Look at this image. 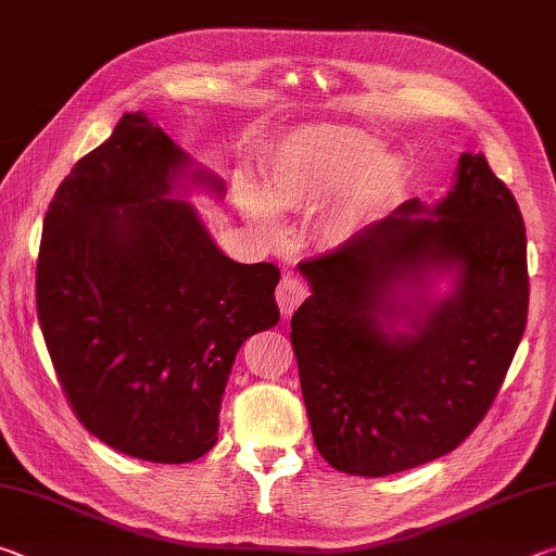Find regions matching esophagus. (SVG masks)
I'll list each match as a JSON object with an SVG mask.
<instances>
[{
    "label": "esophagus",
    "instance_id": "34e87169",
    "mask_svg": "<svg viewBox=\"0 0 556 556\" xmlns=\"http://www.w3.org/2000/svg\"><path fill=\"white\" fill-rule=\"evenodd\" d=\"M308 296V289L304 285V279H299L296 275H285L277 287V304L281 308V314L291 316L296 312V306Z\"/></svg>",
    "mask_w": 556,
    "mask_h": 556
}]
</instances>
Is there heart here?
I'll list each match as a JSON object with an SVG mask.
<instances>
[{
    "mask_svg": "<svg viewBox=\"0 0 556 556\" xmlns=\"http://www.w3.org/2000/svg\"><path fill=\"white\" fill-rule=\"evenodd\" d=\"M400 156L368 131L304 125L277 144L267 162L265 193L242 186L244 211L260 228H277V211L316 213V232L341 248L355 240L400 184Z\"/></svg>",
    "mask_w": 556,
    "mask_h": 556,
    "instance_id": "obj_1",
    "label": "heart"
}]
</instances>
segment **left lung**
I'll use <instances>...</instances> for the list:
<instances>
[{"label":"left lung","instance_id":"left-lung-1","mask_svg":"<svg viewBox=\"0 0 556 556\" xmlns=\"http://www.w3.org/2000/svg\"><path fill=\"white\" fill-rule=\"evenodd\" d=\"M296 269L312 296L291 345L318 454L380 478L454 451L491 409L530 299L522 215L485 156L460 154L439 203L404 201Z\"/></svg>","mask_w":556,"mask_h":556}]
</instances>
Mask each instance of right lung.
Here are the masks:
<instances>
[{
  "instance_id": "obj_1",
  "label": "right lung",
  "mask_w": 556,
  "mask_h": 556,
  "mask_svg": "<svg viewBox=\"0 0 556 556\" xmlns=\"http://www.w3.org/2000/svg\"><path fill=\"white\" fill-rule=\"evenodd\" d=\"M193 188L223 199L142 112L71 168L43 218L36 308L65 397L90 434L154 464L215 446L235 355L277 326L271 262L213 242Z\"/></svg>"
}]
</instances>
